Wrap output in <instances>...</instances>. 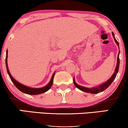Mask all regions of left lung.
<instances>
[{
  "label": "left lung",
  "instance_id": "8db88e82",
  "mask_svg": "<svg viewBox=\"0 0 128 128\" xmlns=\"http://www.w3.org/2000/svg\"><path fill=\"white\" fill-rule=\"evenodd\" d=\"M112 34L113 36V38H114V40L116 42L117 45H119L118 44V42L116 40V39L115 38V36H114V33L112 32ZM119 54H120V51L119 53L118 54V56H117V65H116V67L115 69V72L114 73V74H112V76L111 77V78L110 79H108V80L106 82L102 84V85H100V86H94V87H92V88H86L85 86H80L79 85L77 84L76 83L75 80H74V78H73V82H74V86H75L78 88L80 90L82 91V92H88V93H91V94H96V93H99V92H103V91L105 90L110 85L112 84V82H113V80H114V79L116 78V75H117V73H118V68H119V64H120V60H119Z\"/></svg>",
  "mask_w": 128,
  "mask_h": 128
}]
</instances>
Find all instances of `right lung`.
<instances>
[{"label":"right lung","mask_w":128,"mask_h":128,"mask_svg":"<svg viewBox=\"0 0 128 128\" xmlns=\"http://www.w3.org/2000/svg\"><path fill=\"white\" fill-rule=\"evenodd\" d=\"M7 58H8V50L6 51V60H5V62H6V70L7 72H8V73L10 76V79L12 80L13 84H14L16 87L18 88L20 92H24V93L28 94L30 95H36V94H40L43 93V92H46L47 91H48L49 90L50 88V87L52 86L53 84V82H54V75H55V72L53 74L52 76V78H51L48 84V85L43 86L42 88H30L29 87V86H24V85L22 84L19 83L18 82H17V80H16L14 78L11 76V73L10 72V70L8 69V63H7Z\"/></svg>","instance_id":"add662e5"}]
</instances>
